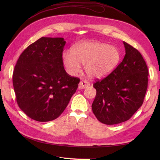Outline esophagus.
<instances>
[{
    "instance_id": "1",
    "label": "esophagus",
    "mask_w": 160,
    "mask_h": 160,
    "mask_svg": "<svg viewBox=\"0 0 160 160\" xmlns=\"http://www.w3.org/2000/svg\"><path fill=\"white\" fill-rule=\"evenodd\" d=\"M89 83L86 82V81H81L79 84H78V89H86L88 87H89Z\"/></svg>"
}]
</instances>
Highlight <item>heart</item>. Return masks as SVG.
Wrapping results in <instances>:
<instances>
[{"mask_svg": "<svg viewBox=\"0 0 160 160\" xmlns=\"http://www.w3.org/2000/svg\"><path fill=\"white\" fill-rule=\"evenodd\" d=\"M64 65L71 74H77L84 64L86 74L93 78H102L112 73L121 60L119 50L97 41H82L62 54Z\"/></svg>", "mask_w": 160, "mask_h": 160, "instance_id": "1", "label": "heart"}]
</instances>
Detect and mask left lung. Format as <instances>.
Here are the masks:
<instances>
[{
  "label": "left lung",
  "mask_w": 160,
  "mask_h": 160,
  "mask_svg": "<svg viewBox=\"0 0 160 160\" xmlns=\"http://www.w3.org/2000/svg\"><path fill=\"white\" fill-rule=\"evenodd\" d=\"M125 56L107 77L93 84L97 94L92 110L97 119L112 125L128 121L143 102L148 71L137 49L123 42Z\"/></svg>",
  "instance_id": "obj_1"
}]
</instances>
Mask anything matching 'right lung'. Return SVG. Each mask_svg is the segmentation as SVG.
Here are the masks:
<instances>
[{
  "instance_id": "obj_1",
  "label": "right lung",
  "mask_w": 160,
  "mask_h": 160,
  "mask_svg": "<svg viewBox=\"0 0 160 160\" xmlns=\"http://www.w3.org/2000/svg\"><path fill=\"white\" fill-rule=\"evenodd\" d=\"M63 38L42 37L20 55L13 73V85L21 110L39 122L56 119L75 93L79 78L65 71Z\"/></svg>"
}]
</instances>
